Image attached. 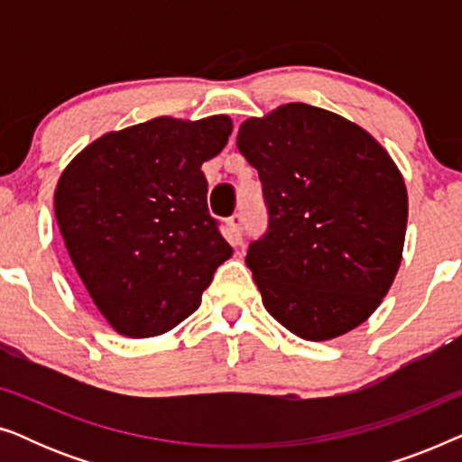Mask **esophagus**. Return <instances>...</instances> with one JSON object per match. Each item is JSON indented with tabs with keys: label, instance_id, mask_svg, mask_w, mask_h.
I'll return each mask as SVG.
<instances>
[{
	"label": "esophagus",
	"instance_id": "34e87169",
	"mask_svg": "<svg viewBox=\"0 0 462 462\" xmlns=\"http://www.w3.org/2000/svg\"><path fill=\"white\" fill-rule=\"evenodd\" d=\"M242 225H244L242 214H233V217L229 218V223H226V226H229V242L233 245L242 244Z\"/></svg>",
	"mask_w": 462,
	"mask_h": 462
}]
</instances>
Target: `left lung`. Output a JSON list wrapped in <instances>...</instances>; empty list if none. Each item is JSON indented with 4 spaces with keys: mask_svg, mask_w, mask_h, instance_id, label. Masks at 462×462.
<instances>
[{
    "mask_svg": "<svg viewBox=\"0 0 462 462\" xmlns=\"http://www.w3.org/2000/svg\"><path fill=\"white\" fill-rule=\"evenodd\" d=\"M237 149L269 208V229L245 256L264 309L315 343L364 324L406 239L408 193L391 155L357 124L305 103L245 119Z\"/></svg>",
    "mask_w": 462,
    "mask_h": 462,
    "instance_id": "1",
    "label": "left lung"
}]
</instances>
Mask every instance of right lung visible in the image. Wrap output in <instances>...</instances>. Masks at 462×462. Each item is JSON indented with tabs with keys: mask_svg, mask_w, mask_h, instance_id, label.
I'll use <instances>...</instances> for the list:
<instances>
[{
	"mask_svg": "<svg viewBox=\"0 0 462 462\" xmlns=\"http://www.w3.org/2000/svg\"><path fill=\"white\" fill-rule=\"evenodd\" d=\"M231 130L229 116L155 117L106 132L62 170L56 223L88 294L117 334L172 330L231 258L208 214L201 172Z\"/></svg>",
	"mask_w": 462,
	"mask_h": 462,
	"instance_id": "obj_1",
	"label": "right lung"
}]
</instances>
